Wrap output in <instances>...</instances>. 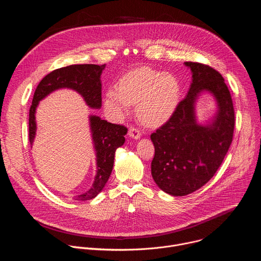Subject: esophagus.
Listing matches in <instances>:
<instances>
[{"instance_id": "esophagus-1", "label": "esophagus", "mask_w": 261, "mask_h": 261, "mask_svg": "<svg viewBox=\"0 0 261 261\" xmlns=\"http://www.w3.org/2000/svg\"><path fill=\"white\" fill-rule=\"evenodd\" d=\"M128 134H129V136H130L131 138H133V139H138V138H140V132H139V130H138L137 128H135V127H131V128L129 129Z\"/></svg>"}]
</instances>
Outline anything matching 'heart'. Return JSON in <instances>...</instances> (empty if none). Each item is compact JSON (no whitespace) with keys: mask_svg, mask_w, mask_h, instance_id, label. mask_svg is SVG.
Returning a JSON list of instances; mask_svg holds the SVG:
<instances>
[{"mask_svg":"<svg viewBox=\"0 0 261 261\" xmlns=\"http://www.w3.org/2000/svg\"><path fill=\"white\" fill-rule=\"evenodd\" d=\"M179 99V85L170 74L139 68L124 75L119 86L108 89L105 108L114 119L126 116L137 103L139 120L151 127L164 124L174 113Z\"/></svg>","mask_w":261,"mask_h":261,"instance_id":"heart-1","label":"heart"}]
</instances>
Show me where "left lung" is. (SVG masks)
Instances as JSON below:
<instances>
[{
	"mask_svg": "<svg viewBox=\"0 0 261 261\" xmlns=\"http://www.w3.org/2000/svg\"><path fill=\"white\" fill-rule=\"evenodd\" d=\"M185 65L192 71L189 92L151 135L155 146L152 176L162 191L173 196L188 195L214 176L229 150L236 123L231 95L221 74L204 64ZM206 91L214 96L218 111L212 122L200 125L195 102Z\"/></svg>",
	"mask_w": 261,
	"mask_h": 261,
	"instance_id": "left-lung-1",
	"label": "left lung"
}]
</instances>
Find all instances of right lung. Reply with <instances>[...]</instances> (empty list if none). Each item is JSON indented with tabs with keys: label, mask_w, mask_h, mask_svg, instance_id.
<instances>
[{
	"label": "right lung",
	"mask_w": 261,
	"mask_h": 261,
	"mask_svg": "<svg viewBox=\"0 0 261 261\" xmlns=\"http://www.w3.org/2000/svg\"><path fill=\"white\" fill-rule=\"evenodd\" d=\"M104 65H70L54 70L39 83L34 93L29 115V138L31 144L36 135L35 114L39 101L59 89H71L83 96L86 103L95 109L102 105L101 98V73ZM92 139L96 151L97 173L90 190L75 196V200H90L96 197L104 188L114 167L117 148L125 142L128 129L122 125L111 124L97 116H90Z\"/></svg>",
	"instance_id": "add662e5"
}]
</instances>
